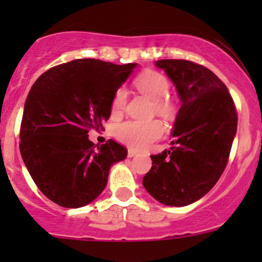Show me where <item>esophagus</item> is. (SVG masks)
Here are the masks:
<instances>
[{
  "label": "esophagus",
  "mask_w": 262,
  "mask_h": 262,
  "mask_svg": "<svg viewBox=\"0 0 262 262\" xmlns=\"http://www.w3.org/2000/svg\"><path fill=\"white\" fill-rule=\"evenodd\" d=\"M138 155V152H137V150H134V149H129L128 150V157H134V156H137Z\"/></svg>",
  "instance_id": "obj_1"
}]
</instances>
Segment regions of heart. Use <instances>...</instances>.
<instances>
[{"instance_id":"b5f03b06","label":"heart","mask_w":262,"mask_h":262,"mask_svg":"<svg viewBox=\"0 0 262 262\" xmlns=\"http://www.w3.org/2000/svg\"><path fill=\"white\" fill-rule=\"evenodd\" d=\"M136 87L156 101V112L160 115L172 114L173 105L165 97L170 91V82L157 71H146L136 78ZM126 102V90L120 87L115 91L112 101L113 112L123 110ZM165 133V126L160 120H126L115 126V136L119 141L136 149H147Z\"/></svg>"}]
</instances>
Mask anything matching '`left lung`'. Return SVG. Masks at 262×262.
Wrapping results in <instances>:
<instances>
[{
	"label": "left lung",
	"mask_w": 262,
	"mask_h": 262,
	"mask_svg": "<svg viewBox=\"0 0 262 262\" xmlns=\"http://www.w3.org/2000/svg\"><path fill=\"white\" fill-rule=\"evenodd\" d=\"M155 64L175 84L181 107L171 133L173 147L150 156L143 186L162 204L185 207L202 199L223 173L237 132L236 107L208 68L184 59Z\"/></svg>",
	"instance_id": "left-lung-1"
}]
</instances>
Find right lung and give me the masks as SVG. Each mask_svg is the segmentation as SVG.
Segmentation results:
<instances>
[{
    "instance_id": "right-lung-1",
    "label": "right lung",
    "mask_w": 262,
    "mask_h": 262,
    "mask_svg": "<svg viewBox=\"0 0 262 262\" xmlns=\"http://www.w3.org/2000/svg\"><path fill=\"white\" fill-rule=\"evenodd\" d=\"M138 63L76 59L44 72L31 87L20 129V152L29 173L48 199L64 208L94 202L110 167L128 150L116 142L94 146L90 129L112 114L115 91Z\"/></svg>"
}]
</instances>
